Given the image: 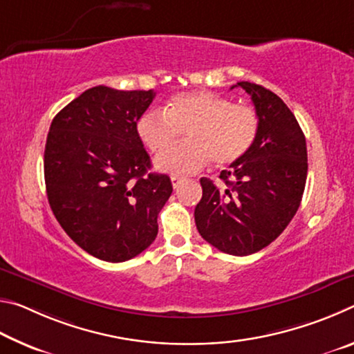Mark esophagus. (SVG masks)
<instances>
[{"mask_svg":"<svg viewBox=\"0 0 354 354\" xmlns=\"http://www.w3.org/2000/svg\"><path fill=\"white\" fill-rule=\"evenodd\" d=\"M184 181L183 176H171V184H173V189H178L179 184Z\"/></svg>","mask_w":354,"mask_h":354,"instance_id":"1","label":"esophagus"}]
</instances>
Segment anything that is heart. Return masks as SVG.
I'll use <instances>...</instances> for the list:
<instances>
[{
    "mask_svg": "<svg viewBox=\"0 0 354 354\" xmlns=\"http://www.w3.org/2000/svg\"><path fill=\"white\" fill-rule=\"evenodd\" d=\"M259 113L221 95L196 91L173 97L165 111L151 109L137 122V133L149 151L162 153L184 130L188 142L159 156V170L194 173L209 160L226 167L241 160L259 134Z\"/></svg>",
    "mask_w": 354,
    "mask_h": 354,
    "instance_id": "obj_1",
    "label": "heart"
}]
</instances>
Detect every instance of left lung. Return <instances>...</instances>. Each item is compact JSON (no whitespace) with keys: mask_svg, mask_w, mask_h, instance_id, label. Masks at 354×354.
Instances as JSON below:
<instances>
[{"mask_svg":"<svg viewBox=\"0 0 354 354\" xmlns=\"http://www.w3.org/2000/svg\"><path fill=\"white\" fill-rule=\"evenodd\" d=\"M259 113V134L241 160L221 170L220 190L201 178L203 196L195 207L198 232L223 253L248 256L266 248L297 214L308 176L306 139L295 115L278 95L242 81Z\"/></svg>","mask_w":354,"mask_h":354,"instance_id":"8db88e82","label":"left lung"}]
</instances>
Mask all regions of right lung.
Segmentation results:
<instances>
[{"mask_svg":"<svg viewBox=\"0 0 354 354\" xmlns=\"http://www.w3.org/2000/svg\"><path fill=\"white\" fill-rule=\"evenodd\" d=\"M153 91L92 87L53 118L45 145L48 203L68 237L88 254L124 262L158 236L173 187L149 173L137 122Z\"/></svg>","mask_w":354,"mask_h":354,"instance_id":"1","label":"right lung"}]
</instances>
